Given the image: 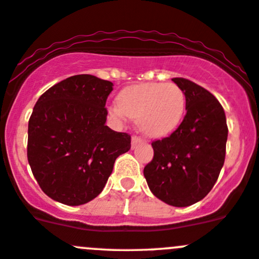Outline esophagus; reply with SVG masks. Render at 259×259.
<instances>
[{
	"instance_id": "1",
	"label": "esophagus",
	"mask_w": 259,
	"mask_h": 259,
	"mask_svg": "<svg viewBox=\"0 0 259 259\" xmlns=\"http://www.w3.org/2000/svg\"><path fill=\"white\" fill-rule=\"evenodd\" d=\"M142 142H143L142 138L137 137V136H133V137H132V147H133V148H135L136 146L140 145V143H142Z\"/></svg>"
}]
</instances>
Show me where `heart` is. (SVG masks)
Returning <instances> with one entry per match:
<instances>
[{"instance_id":"b5f03b06","label":"heart","mask_w":259,"mask_h":259,"mask_svg":"<svg viewBox=\"0 0 259 259\" xmlns=\"http://www.w3.org/2000/svg\"><path fill=\"white\" fill-rule=\"evenodd\" d=\"M186 111L185 92L173 83H141L123 89L114 116L137 119L138 128L152 138H163L178 128Z\"/></svg>"}]
</instances>
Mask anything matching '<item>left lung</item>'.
<instances>
[{"label": "left lung", "instance_id": "obj_1", "mask_svg": "<svg viewBox=\"0 0 259 259\" xmlns=\"http://www.w3.org/2000/svg\"><path fill=\"white\" fill-rule=\"evenodd\" d=\"M185 92L186 113L177 130L152 143L153 159L143 175L152 193L173 207L203 199L214 186L226 157L228 128L217 98L186 78H172Z\"/></svg>", "mask_w": 259, "mask_h": 259}]
</instances>
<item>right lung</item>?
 <instances>
[{"mask_svg": "<svg viewBox=\"0 0 259 259\" xmlns=\"http://www.w3.org/2000/svg\"><path fill=\"white\" fill-rule=\"evenodd\" d=\"M113 83L92 74L68 77L49 89L28 121L27 158L42 191L60 203L79 206L105 188L131 136L106 126Z\"/></svg>", "mask_w": 259, "mask_h": 259, "instance_id": "right-lung-1", "label": "right lung"}]
</instances>
